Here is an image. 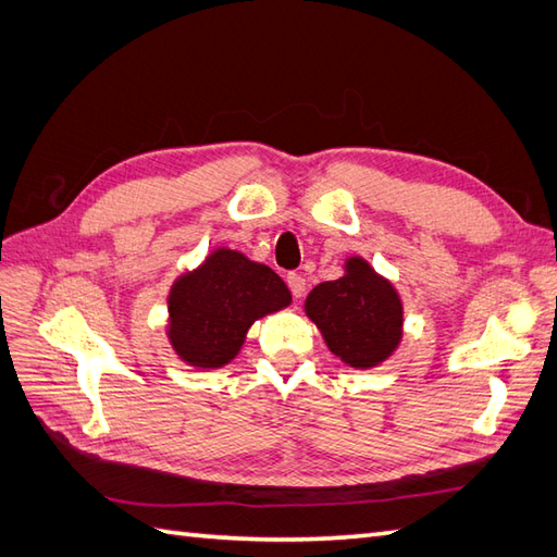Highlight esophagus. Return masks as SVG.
<instances>
[{
    "label": "esophagus",
    "mask_w": 557,
    "mask_h": 557,
    "mask_svg": "<svg viewBox=\"0 0 557 557\" xmlns=\"http://www.w3.org/2000/svg\"><path fill=\"white\" fill-rule=\"evenodd\" d=\"M287 287L292 289V294L294 297H304V292H306V280H304V275H299V272H289L287 275Z\"/></svg>",
    "instance_id": "34e87169"
}]
</instances>
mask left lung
<instances>
[{
  "label": "left lung",
  "instance_id": "obj_1",
  "mask_svg": "<svg viewBox=\"0 0 557 557\" xmlns=\"http://www.w3.org/2000/svg\"><path fill=\"white\" fill-rule=\"evenodd\" d=\"M306 313L323 333L330 351L354 369H371L399 345L397 292L361 258L347 260L345 277L318 285L306 299Z\"/></svg>",
  "mask_w": 557,
  "mask_h": 557
}]
</instances>
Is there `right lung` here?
Wrapping results in <instances>:
<instances>
[{"mask_svg": "<svg viewBox=\"0 0 557 557\" xmlns=\"http://www.w3.org/2000/svg\"><path fill=\"white\" fill-rule=\"evenodd\" d=\"M292 301L277 272L218 248L170 292V339L180 357L200 369H220L236 357L246 330Z\"/></svg>", "mask_w": 557, "mask_h": 557, "instance_id": "add662e5", "label": "right lung"}]
</instances>
